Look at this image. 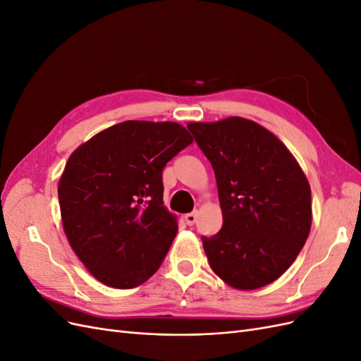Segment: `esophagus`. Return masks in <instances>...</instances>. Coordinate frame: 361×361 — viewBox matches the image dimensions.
<instances>
[{"label": "esophagus", "instance_id": "obj_1", "mask_svg": "<svg viewBox=\"0 0 361 361\" xmlns=\"http://www.w3.org/2000/svg\"><path fill=\"white\" fill-rule=\"evenodd\" d=\"M183 220H185V223H187L188 226H192L195 221H197V214H195V212H191V214H185Z\"/></svg>", "mask_w": 361, "mask_h": 361}]
</instances>
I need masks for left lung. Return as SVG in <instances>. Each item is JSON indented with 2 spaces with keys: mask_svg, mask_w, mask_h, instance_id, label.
Instances as JSON below:
<instances>
[{
  "mask_svg": "<svg viewBox=\"0 0 361 361\" xmlns=\"http://www.w3.org/2000/svg\"><path fill=\"white\" fill-rule=\"evenodd\" d=\"M212 164L221 231L202 238L215 274L238 290L264 288L297 259L312 227V191L289 149L243 117L191 122Z\"/></svg>",
  "mask_w": 361,
  "mask_h": 361,
  "instance_id": "8db88e82",
  "label": "left lung"
}]
</instances>
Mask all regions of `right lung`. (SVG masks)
Instances as JSON below:
<instances>
[{
	"label": "right lung",
	"mask_w": 361,
	"mask_h": 361,
	"mask_svg": "<svg viewBox=\"0 0 361 361\" xmlns=\"http://www.w3.org/2000/svg\"><path fill=\"white\" fill-rule=\"evenodd\" d=\"M191 143L176 122L126 120L72 152L59 182L63 231L96 280L133 289L158 271L178 233L162 169Z\"/></svg>",
	"instance_id": "right-lung-1"
}]
</instances>
